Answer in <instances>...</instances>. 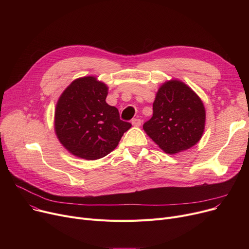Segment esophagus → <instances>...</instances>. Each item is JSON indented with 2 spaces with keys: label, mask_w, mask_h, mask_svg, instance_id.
<instances>
[{
  "label": "esophagus",
  "mask_w": 249,
  "mask_h": 249,
  "mask_svg": "<svg viewBox=\"0 0 249 249\" xmlns=\"http://www.w3.org/2000/svg\"><path fill=\"white\" fill-rule=\"evenodd\" d=\"M131 123H132V125L133 126H135V127H139V126H141V120L140 119H137V118H135V119H133L132 121H131Z\"/></svg>",
  "instance_id": "esophagus-1"
}]
</instances>
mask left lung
Returning a JSON list of instances; mask_svg holds the SVG:
<instances>
[{"label": "left lung", "mask_w": 249, "mask_h": 249, "mask_svg": "<svg viewBox=\"0 0 249 249\" xmlns=\"http://www.w3.org/2000/svg\"><path fill=\"white\" fill-rule=\"evenodd\" d=\"M206 111L200 97L178 80L163 83L153 102V115L143 125L146 134L165 153L193 147L203 136Z\"/></svg>", "instance_id": "8db88e82"}]
</instances>
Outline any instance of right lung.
<instances>
[{
	"label": "right lung",
	"mask_w": 249,
	"mask_h": 249,
	"mask_svg": "<svg viewBox=\"0 0 249 249\" xmlns=\"http://www.w3.org/2000/svg\"><path fill=\"white\" fill-rule=\"evenodd\" d=\"M108 87L93 75L78 77L60 95L54 112V131L70 153L88 160L113 151L131 124L106 103Z\"/></svg>",
	"instance_id": "1"
}]
</instances>
